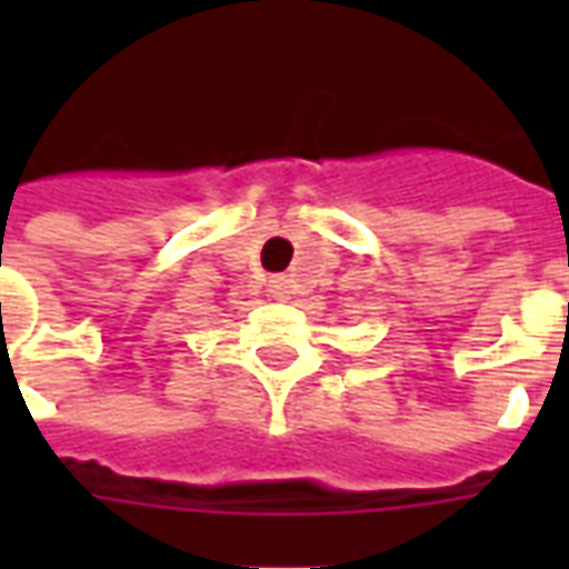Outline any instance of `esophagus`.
<instances>
[{"label": "esophagus", "mask_w": 569, "mask_h": 569, "mask_svg": "<svg viewBox=\"0 0 569 569\" xmlns=\"http://www.w3.org/2000/svg\"><path fill=\"white\" fill-rule=\"evenodd\" d=\"M268 292L274 301H286L289 298V280L286 277H274V280H268Z\"/></svg>", "instance_id": "obj_1"}]
</instances>
